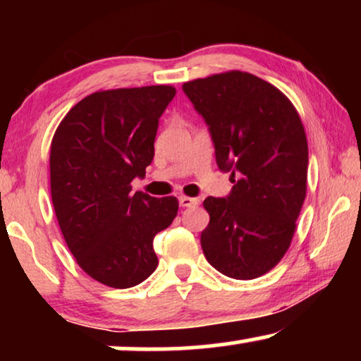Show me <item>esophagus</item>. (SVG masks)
I'll return each instance as SVG.
<instances>
[{"label": "esophagus", "mask_w": 361, "mask_h": 361, "mask_svg": "<svg viewBox=\"0 0 361 361\" xmlns=\"http://www.w3.org/2000/svg\"><path fill=\"white\" fill-rule=\"evenodd\" d=\"M179 204H180V207H192V205L199 204V200L192 199V197H187V195H180L179 197Z\"/></svg>", "instance_id": "34e87169"}]
</instances>
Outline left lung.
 <instances>
[{
    "instance_id": "1",
    "label": "left lung",
    "mask_w": 361,
    "mask_h": 361,
    "mask_svg": "<svg viewBox=\"0 0 361 361\" xmlns=\"http://www.w3.org/2000/svg\"><path fill=\"white\" fill-rule=\"evenodd\" d=\"M182 90L204 118L226 197H207L200 245L209 263L233 279H255L279 263L307 189L309 151L300 118L284 93L246 72L187 82Z\"/></svg>"
}]
</instances>
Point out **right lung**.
I'll use <instances>...</instances> for the list:
<instances>
[{"instance_id": "obj_1", "label": "right lung", "mask_w": 361, "mask_h": 361, "mask_svg": "<svg viewBox=\"0 0 361 361\" xmlns=\"http://www.w3.org/2000/svg\"><path fill=\"white\" fill-rule=\"evenodd\" d=\"M169 85L92 93L59 125L51 145V194L71 253L98 283L126 289L157 268L156 233L176 219V197L131 192L154 157Z\"/></svg>"}]
</instances>
